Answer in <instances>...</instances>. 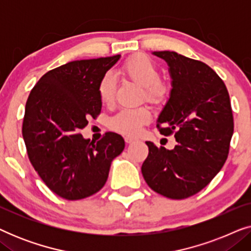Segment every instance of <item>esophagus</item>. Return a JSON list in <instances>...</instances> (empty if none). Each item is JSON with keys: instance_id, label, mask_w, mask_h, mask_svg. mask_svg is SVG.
<instances>
[{"instance_id": "esophagus-1", "label": "esophagus", "mask_w": 251, "mask_h": 251, "mask_svg": "<svg viewBox=\"0 0 251 251\" xmlns=\"http://www.w3.org/2000/svg\"><path fill=\"white\" fill-rule=\"evenodd\" d=\"M125 140H126V144H131V143L135 142L136 138H133V137H130V136H126L125 137Z\"/></svg>"}]
</instances>
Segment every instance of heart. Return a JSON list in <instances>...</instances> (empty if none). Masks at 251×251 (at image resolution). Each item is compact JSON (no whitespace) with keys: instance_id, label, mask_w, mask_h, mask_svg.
I'll list each match as a JSON object with an SVG mask.
<instances>
[{"instance_id":"obj_1","label":"heart","mask_w":251,"mask_h":251,"mask_svg":"<svg viewBox=\"0 0 251 251\" xmlns=\"http://www.w3.org/2000/svg\"><path fill=\"white\" fill-rule=\"evenodd\" d=\"M122 75L136 82L142 87V97L150 102H159L166 95V85L159 81V72L154 63L145 56L129 58L120 68ZM115 78L106 74L99 82L98 96L104 105H109L114 98ZM151 120V112L147 107L121 109L108 121L109 128L123 135L133 136Z\"/></svg>"}]
</instances>
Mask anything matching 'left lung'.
<instances>
[{
    "instance_id": "obj_1",
    "label": "left lung",
    "mask_w": 251,
    "mask_h": 251,
    "mask_svg": "<svg viewBox=\"0 0 251 251\" xmlns=\"http://www.w3.org/2000/svg\"><path fill=\"white\" fill-rule=\"evenodd\" d=\"M169 66L170 97L157 118L164 136L175 135L173 150L146 142L142 166L147 185L163 197L181 200L197 194L224 166L234 130L224 82L202 61L174 51H154Z\"/></svg>"
}]
</instances>
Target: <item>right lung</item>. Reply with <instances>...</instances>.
<instances>
[{"instance_id": "right-lung-1", "label": "right lung", "mask_w": 251, "mask_h": 251, "mask_svg": "<svg viewBox=\"0 0 251 251\" xmlns=\"http://www.w3.org/2000/svg\"><path fill=\"white\" fill-rule=\"evenodd\" d=\"M120 57L61 65L44 74L27 99L23 137L29 161L47 186L66 200L101 190L112 161L125 150V139L115 132L97 143L78 133L100 113L99 82Z\"/></svg>"}]
</instances>
